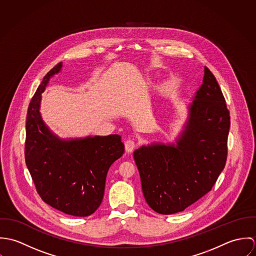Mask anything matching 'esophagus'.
<instances>
[{
	"mask_svg": "<svg viewBox=\"0 0 256 256\" xmlns=\"http://www.w3.org/2000/svg\"><path fill=\"white\" fill-rule=\"evenodd\" d=\"M135 146H136V143H135L133 140H127V141L125 142V148H126V150H127L128 152H133L134 148H135Z\"/></svg>",
	"mask_w": 256,
	"mask_h": 256,
	"instance_id": "esophagus-1",
	"label": "esophagus"
}]
</instances>
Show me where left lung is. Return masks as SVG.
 <instances>
[{"label": "left lung", "mask_w": 256, "mask_h": 256, "mask_svg": "<svg viewBox=\"0 0 256 256\" xmlns=\"http://www.w3.org/2000/svg\"><path fill=\"white\" fill-rule=\"evenodd\" d=\"M230 119L219 84L205 67L176 146L152 144L134 152L143 194L154 211L182 212L211 191L226 164Z\"/></svg>", "instance_id": "obj_1"}]
</instances>
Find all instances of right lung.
<instances>
[{
    "mask_svg": "<svg viewBox=\"0 0 256 256\" xmlns=\"http://www.w3.org/2000/svg\"><path fill=\"white\" fill-rule=\"evenodd\" d=\"M57 64L43 78L28 106L26 164L41 199L51 207L76 217L92 215L100 207L110 166L124 152L119 135L62 140L43 122L41 94Z\"/></svg>",
    "mask_w": 256,
    "mask_h": 256,
    "instance_id": "1",
    "label": "right lung"
}]
</instances>
